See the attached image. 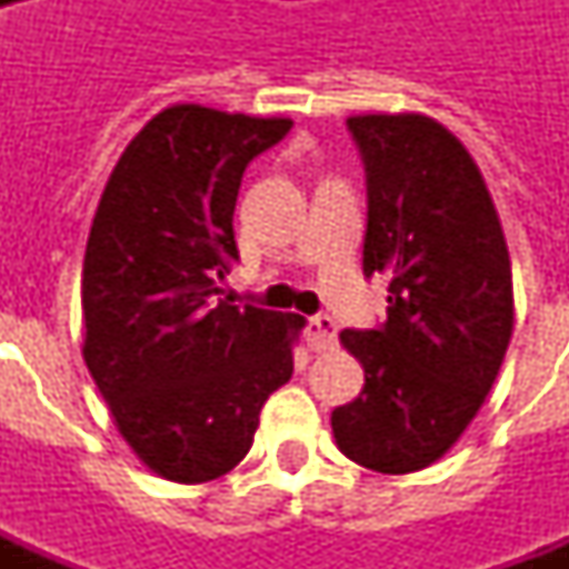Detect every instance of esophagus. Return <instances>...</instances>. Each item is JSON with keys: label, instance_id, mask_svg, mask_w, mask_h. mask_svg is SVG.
Masks as SVG:
<instances>
[{"label": "esophagus", "instance_id": "34e87169", "mask_svg": "<svg viewBox=\"0 0 569 569\" xmlns=\"http://www.w3.org/2000/svg\"><path fill=\"white\" fill-rule=\"evenodd\" d=\"M308 347L313 353H322V350H332L335 341H338V326L329 313H320V317H310L308 320Z\"/></svg>", "mask_w": 569, "mask_h": 569}]
</instances>
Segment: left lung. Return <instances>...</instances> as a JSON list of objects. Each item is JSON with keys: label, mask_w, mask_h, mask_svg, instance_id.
Returning a JSON list of instances; mask_svg holds the SVG:
<instances>
[{"label": "left lung", "mask_w": 569, "mask_h": 569, "mask_svg": "<svg viewBox=\"0 0 569 569\" xmlns=\"http://www.w3.org/2000/svg\"><path fill=\"white\" fill-rule=\"evenodd\" d=\"M369 191L362 271L387 273V320L345 329L362 393L332 411L353 463L406 476L463 436L512 338V264L500 216L463 142L427 116L347 118Z\"/></svg>", "instance_id": "1"}]
</instances>
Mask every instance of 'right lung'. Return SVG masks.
<instances>
[{
	"instance_id": "add662e5",
	"label": "right lung",
	"mask_w": 569,
	"mask_h": 569,
	"mask_svg": "<svg viewBox=\"0 0 569 569\" xmlns=\"http://www.w3.org/2000/svg\"><path fill=\"white\" fill-rule=\"evenodd\" d=\"M289 128V118L170 106L130 140L93 216L81 353L118 432L170 481L231 472L261 406L292 378L305 317L212 298L237 261L243 170Z\"/></svg>"
}]
</instances>
